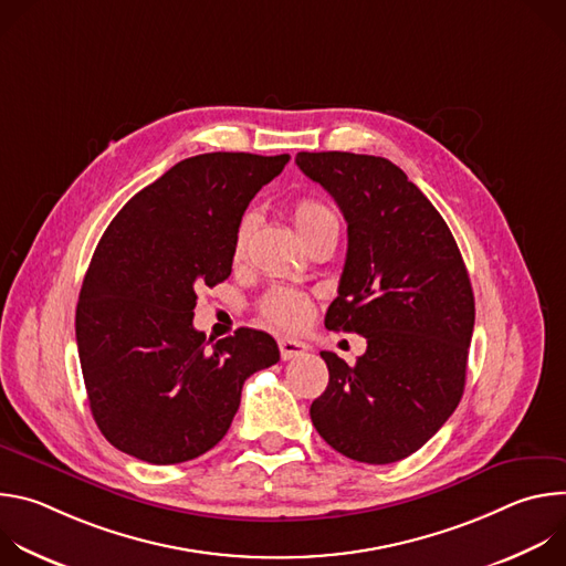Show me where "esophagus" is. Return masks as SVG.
Returning a JSON list of instances; mask_svg holds the SVG:
<instances>
[{
    "instance_id": "obj_1",
    "label": "esophagus",
    "mask_w": 566,
    "mask_h": 566,
    "mask_svg": "<svg viewBox=\"0 0 566 566\" xmlns=\"http://www.w3.org/2000/svg\"><path fill=\"white\" fill-rule=\"evenodd\" d=\"M277 345H280V356H282V360H291V358L304 356L306 349H308L302 340H293V338H280Z\"/></svg>"
}]
</instances>
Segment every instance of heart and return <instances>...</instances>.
<instances>
[{"label": "heart", "instance_id": "b5f03b06", "mask_svg": "<svg viewBox=\"0 0 566 566\" xmlns=\"http://www.w3.org/2000/svg\"><path fill=\"white\" fill-rule=\"evenodd\" d=\"M336 221L334 212L317 199H300L293 206V223L302 237L313 232L315 228ZM251 230V219L247 217L237 228L234 249L237 253L244 249L247 237ZM311 300L304 293L291 291V289H273L260 304L262 319L271 327L277 329H297L311 317Z\"/></svg>", "mask_w": 566, "mask_h": 566}]
</instances>
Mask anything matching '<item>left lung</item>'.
<instances>
[{"instance_id": "obj_1", "label": "left lung", "mask_w": 566, "mask_h": 566, "mask_svg": "<svg viewBox=\"0 0 566 566\" xmlns=\"http://www.w3.org/2000/svg\"><path fill=\"white\" fill-rule=\"evenodd\" d=\"M295 164L347 221V260L325 327L367 340L356 365L319 352L329 385L311 402V421L354 461H400L439 432L463 394L474 327L465 264L443 217L391 160L300 151Z\"/></svg>"}]
</instances>
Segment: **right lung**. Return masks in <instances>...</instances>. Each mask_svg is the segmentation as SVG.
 <instances>
[{
  "instance_id": "add662e5",
  "label": "right lung",
  "mask_w": 566,
  "mask_h": 566,
  "mask_svg": "<svg viewBox=\"0 0 566 566\" xmlns=\"http://www.w3.org/2000/svg\"><path fill=\"white\" fill-rule=\"evenodd\" d=\"M289 154L190 156L134 195L101 237L75 308L90 408L105 439L168 465L214 448L244 380L280 360L277 343L237 329L208 343L197 289L232 271L237 228Z\"/></svg>"
}]
</instances>
